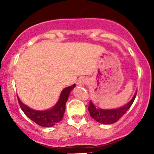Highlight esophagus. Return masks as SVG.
Here are the masks:
<instances>
[{
  "mask_svg": "<svg viewBox=\"0 0 154 154\" xmlns=\"http://www.w3.org/2000/svg\"><path fill=\"white\" fill-rule=\"evenodd\" d=\"M85 83H86V80H85V79H82V78L79 79L77 82V84L78 86H83Z\"/></svg>",
  "mask_w": 154,
  "mask_h": 154,
  "instance_id": "esophagus-1",
  "label": "esophagus"
}]
</instances>
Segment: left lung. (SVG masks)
<instances>
[{"label": "left lung", "mask_w": 154, "mask_h": 154, "mask_svg": "<svg viewBox=\"0 0 154 154\" xmlns=\"http://www.w3.org/2000/svg\"><path fill=\"white\" fill-rule=\"evenodd\" d=\"M136 92L135 93L133 98L125 106H121L117 109H104L97 108L92 103V101L90 100L89 106L88 108L90 116L94 120L102 124V125H111V124L116 123L130 109V107L133 104L135 98H136Z\"/></svg>", "instance_id": "left-lung-1"}]
</instances>
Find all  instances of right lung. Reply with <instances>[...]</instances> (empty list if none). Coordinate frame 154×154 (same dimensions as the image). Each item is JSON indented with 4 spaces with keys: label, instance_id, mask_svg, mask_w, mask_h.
<instances>
[{
    "label": "right lung",
    "instance_id": "add662e5",
    "mask_svg": "<svg viewBox=\"0 0 154 154\" xmlns=\"http://www.w3.org/2000/svg\"><path fill=\"white\" fill-rule=\"evenodd\" d=\"M75 86L76 85L74 84L73 86L65 88L62 91L57 103L52 108L48 109L35 110L31 109L30 107L23 103V102H21L18 97V103L24 114L35 124L41 127H53L63 119L68 96Z\"/></svg>",
    "mask_w": 154,
    "mask_h": 154
}]
</instances>
